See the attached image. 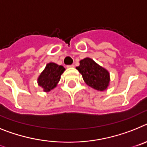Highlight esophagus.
I'll use <instances>...</instances> for the list:
<instances>
[{
  "mask_svg": "<svg viewBox=\"0 0 147 147\" xmlns=\"http://www.w3.org/2000/svg\"><path fill=\"white\" fill-rule=\"evenodd\" d=\"M74 66H75V65L72 64V65H67V66H66V67H67V68H73Z\"/></svg>",
  "mask_w": 147,
  "mask_h": 147,
  "instance_id": "1",
  "label": "esophagus"
}]
</instances>
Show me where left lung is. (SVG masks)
Segmentation results:
<instances>
[{
	"label": "left lung",
	"mask_w": 147,
	"mask_h": 147,
	"mask_svg": "<svg viewBox=\"0 0 147 147\" xmlns=\"http://www.w3.org/2000/svg\"><path fill=\"white\" fill-rule=\"evenodd\" d=\"M76 69L82 75L85 83L93 89L104 91L109 86L110 81L109 72L91 58H86L81 60L80 66H77Z\"/></svg>",
	"instance_id": "8db88e82"
}]
</instances>
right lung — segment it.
Returning <instances> with one entry per match:
<instances>
[{"label":"right lung","instance_id":"add662e5","mask_svg":"<svg viewBox=\"0 0 147 147\" xmlns=\"http://www.w3.org/2000/svg\"><path fill=\"white\" fill-rule=\"evenodd\" d=\"M64 70L65 68L63 66L49 63L38 78V85L43 88L44 92H49L57 86L61 79V75Z\"/></svg>","mask_w":147,"mask_h":147}]
</instances>
